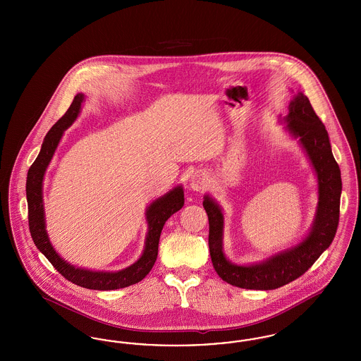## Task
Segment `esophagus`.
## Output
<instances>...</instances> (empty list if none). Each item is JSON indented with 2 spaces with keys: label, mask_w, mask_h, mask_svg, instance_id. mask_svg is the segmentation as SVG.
<instances>
[{
  "label": "esophagus",
  "mask_w": 361,
  "mask_h": 361,
  "mask_svg": "<svg viewBox=\"0 0 361 361\" xmlns=\"http://www.w3.org/2000/svg\"><path fill=\"white\" fill-rule=\"evenodd\" d=\"M189 185H190V188L196 190V192L204 190L207 187L206 174L202 172H196L195 174H192V177L189 180Z\"/></svg>",
  "instance_id": "esophagus-1"
}]
</instances>
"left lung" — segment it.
<instances>
[{"instance_id":"left-lung-1","label":"left lung","mask_w":361,"mask_h":361,"mask_svg":"<svg viewBox=\"0 0 361 361\" xmlns=\"http://www.w3.org/2000/svg\"><path fill=\"white\" fill-rule=\"evenodd\" d=\"M288 130L299 137L318 176L319 204L311 233L300 245L261 264L240 267L231 264L222 250L224 215L218 204L208 196L203 206L208 215V246L212 265L226 283L246 290H275L307 272L311 265L326 250L336 235L340 221L341 172L336 162L326 128L315 114L307 96L298 93L290 104L287 115Z\"/></svg>"}]
</instances>
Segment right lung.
I'll use <instances>...</instances> for the list:
<instances>
[{"label": "right lung", "instance_id": "right-lung-1", "mask_svg": "<svg viewBox=\"0 0 361 361\" xmlns=\"http://www.w3.org/2000/svg\"><path fill=\"white\" fill-rule=\"evenodd\" d=\"M84 94H77L73 103L66 111V114L56 121L47 133L43 140L40 153L36 157L34 164L31 165L27 174V202H28V224L31 237L36 247L46 256L52 264V267L71 283L89 288V290H119L128 286H133L140 281L147 275L154 265L158 255V243L161 231L165 222L172 216L174 212L181 209L184 206V192L183 188H174L164 197L155 200L147 209V224L149 233L146 237V246L142 257L131 267L123 269L121 272H90L85 269L74 268L73 265L63 261L55 253L51 243L46 233L44 226V212H43V197H42V183L43 176L51 161L55 149L62 137L63 131L77 119Z\"/></svg>", "mask_w": 361, "mask_h": 361}]
</instances>
